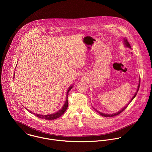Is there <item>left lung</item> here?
I'll return each mask as SVG.
<instances>
[{"instance_id": "1", "label": "left lung", "mask_w": 152, "mask_h": 152, "mask_svg": "<svg viewBox=\"0 0 152 152\" xmlns=\"http://www.w3.org/2000/svg\"><path fill=\"white\" fill-rule=\"evenodd\" d=\"M124 44H125V45L127 46V47H128V48H131V46H130V44H129V42L127 41V40L126 39H124ZM140 80H139V85H138V87H137V91L136 92V93L134 94V95L133 96V97H132V99H131V100L130 101V103L133 100V99L135 97V96H136V94H137V92L139 91V88H140ZM130 103H129V104ZM129 104H127V106H126L123 109H122L121 110H120L119 112H118V113H114V114H112V115H107V114H105V113H100V112H98V111H97L96 109V110L97 112H99V113H100V115H102V116H104V117H113V116H117V115H119L120 113H121V112H123V111H124L126 109V107L128 106V105H129Z\"/></svg>"}]
</instances>
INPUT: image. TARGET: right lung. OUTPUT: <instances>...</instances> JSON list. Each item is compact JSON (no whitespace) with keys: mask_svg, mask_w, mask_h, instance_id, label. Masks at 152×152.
I'll list each match as a JSON object with an SVG mask.
<instances>
[{"mask_svg":"<svg viewBox=\"0 0 152 152\" xmlns=\"http://www.w3.org/2000/svg\"><path fill=\"white\" fill-rule=\"evenodd\" d=\"M14 76H15V74H14ZM72 86H70L69 89L67 90V97H66V102L64 104V106H63V107L61 109V110H59L57 113H53L52 115H39V114H36V116H37L39 118H41V119H44L45 120H54L56 119L59 118V117H61V116L66 112L67 106H68V99H67V96H68V93L70 91V89H72ZM28 110V109H27ZM30 113H31L30 110H28ZM35 114V113H34Z\"/></svg>","mask_w":152,"mask_h":152,"instance_id":"1","label":"right lung"}]
</instances>
